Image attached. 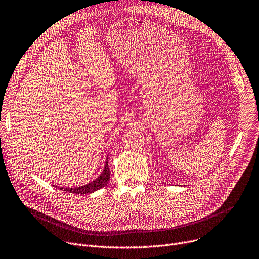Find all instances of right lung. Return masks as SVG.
<instances>
[{
    "mask_svg": "<svg viewBox=\"0 0 259 259\" xmlns=\"http://www.w3.org/2000/svg\"><path fill=\"white\" fill-rule=\"evenodd\" d=\"M110 178V170L108 167V158L105 162V166L104 169H103V173L93 182L83 185V186H79V187H75V188H64V187H60L61 191L63 192H70L76 195H86V194H91L94 193L98 189L102 188L103 186H105L107 184V182L109 181Z\"/></svg>",
    "mask_w": 259,
    "mask_h": 259,
    "instance_id": "right-lung-1",
    "label": "right lung"
}]
</instances>
